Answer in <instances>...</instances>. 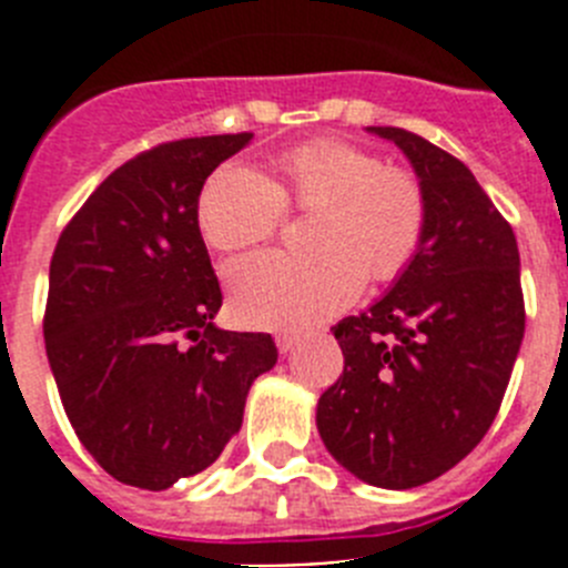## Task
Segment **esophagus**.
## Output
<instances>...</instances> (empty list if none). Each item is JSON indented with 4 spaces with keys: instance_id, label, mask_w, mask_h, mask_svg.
Returning a JSON list of instances; mask_svg holds the SVG:
<instances>
[{
    "instance_id": "1",
    "label": "esophagus",
    "mask_w": 568,
    "mask_h": 568,
    "mask_svg": "<svg viewBox=\"0 0 568 568\" xmlns=\"http://www.w3.org/2000/svg\"><path fill=\"white\" fill-rule=\"evenodd\" d=\"M295 341H298V335H295V333H278V335H275V344H278V353H284V355H287L290 349H293Z\"/></svg>"
}]
</instances>
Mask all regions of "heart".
Returning <instances> with one entry per match:
<instances>
[{
    "instance_id": "1",
    "label": "heart",
    "mask_w": 568,
    "mask_h": 568,
    "mask_svg": "<svg viewBox=\"0 0 568 568\" xmlns=\"http://www.w3.org/2000/svg\"><path fill=\"white\" fill-rule=\"evenodd\" d=\"M278 179L230 162L199 193V230L215 250L270 239L287 204L315 213V253H253L227 267L230 307L250 327L295 329L344 310L364 275L389 284L413 267L426 239L429 202L418 175L344 139H313L275 159Z\"/></svg>"
}]
</instances>
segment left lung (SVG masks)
<instances>
[{"label": "left lung", "instance_id": "left-lung-1", "mask_svg": "<svg viewBox=\"0 0 568 568\" xmlns=\"http://www.w3.org/2000/svg\"><path fill=\"white\" fill-rule=\"evenodd\" d=\"M413 162L429 202L413 267L333 327L344 373L318 400V433L355 478L413 489L480 444L526 327L518 241L460 159L400 128H373Z\"/></svg>", "mask_w": 568, "mask_h": 568}]
</instances>
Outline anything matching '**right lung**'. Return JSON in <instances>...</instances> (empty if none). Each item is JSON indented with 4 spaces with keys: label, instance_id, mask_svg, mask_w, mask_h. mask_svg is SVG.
<instances>
[{
    "label": "right lung",
    "instance_id": "add662e5",
    "mask_svg": "<svg viewBox=\"0 0 568 568\" xmlns=\"http://www.w3.org/2000/svg\"><path fill=\"white\" fill-rule=\"evenodd\" d=\"M253 133L164 142L99 184L50 258L44 349L70 426L97 464L139 489L207 469L239 433L270 333L213 327L222 287L199 193Z\"/></svg>",
    "mask_w": 568,
    "mask_h": 568
}]
</instances>
